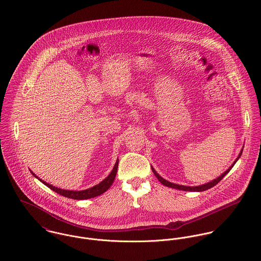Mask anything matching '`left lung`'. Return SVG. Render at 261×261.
Here are the masks:
<instances>
[{
	"label": "left lung",
	"instance_id": "1",
	"mask_svg": "<svg viewBox=\"0 0 261 261\" xmlns=\"http://www.w3.org/2000/svg\"><path fill=\"white\" fill-rule=\"evenodd\" d=\"M242 151L243 150H241L240 151V153H239V155L238 157L235 159V161L233 162V164L225 171V172H223L220 176H218L217 178H215L214 180H212V181H210V182H207V184H205V185H202V186H198V187H187V186H180V185H176V184H172V182H170V181H168V180H166V179H164L163 177H161L158 173H157L156 171H155V169L153 168V167H151L152 168V171H153V173L155 174V176L157 177V179L163 185V186H166V187H168V188H172V189H176V190H181V191H186V192H204V191H207L208 189H211V188H213V187H215L230 170H231V168L234 166V164L236 163V161L240 158L241 156V154H242Z\"/></svg>",
	"mask_w": 261,
	"mask_h": 261
}]
</instances>
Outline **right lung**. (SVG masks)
<instances>
[{
  "mask_svg": "<svg viewBox=\"0 0 261 261\" xmlns=\"http://www.w3.org/2000/svg\"><path fill=\"white\" fill-rule=\"evenodd\" d=\"M118 163H119V160L117 159L114 167H113V170L111 171V173L105 178L104 180H102L100 184L96 185L95 187L91 188V189H87V190H84V191H67V190H61V189H58L56 187H53L51 185L47 184L46 181L42 180L41 178H39L35 173H33L31 171V173L36 177L38 178L42 184H44L46 187H48L50 190H53V192L57 193L58 195L60 196H63L65 198H68V199H73V200H87V199H91V198H95V197H98V196H101L102 194H104L106 191H108V189L112 186L115 177H116V174H117V168H118Z\"/></svg>",
  "mask_w": 261,
  "mask_h": 261,
  "instance_id": "add662e5",
  "label": "right lung"
}]
</instances>
